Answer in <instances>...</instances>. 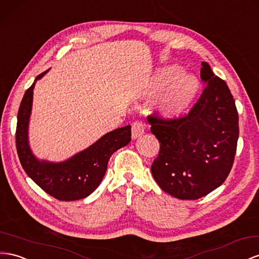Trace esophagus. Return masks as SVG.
Masks as SVG:
<instances>
[{
  "mask_svg": "<svg viewBox=\"0 0 259 259\" xmlns=\"http://www.w3.org/2000/svg\"><path fill=\"white\" fill-rule=\"evenodd\" d=\"M148 128V125H147L143 121H135L132 123V137L133 138H138L139 136H142L145 134L146 130Z\"/></svg>",
  "mask_w": 259,
  "mask_h": 259,
  "instance_id": "obj_1",
  "label": "esophagus"
}]
</instances>
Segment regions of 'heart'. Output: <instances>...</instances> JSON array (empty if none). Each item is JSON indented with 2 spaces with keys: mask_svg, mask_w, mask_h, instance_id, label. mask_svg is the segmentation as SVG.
Returning <instances> with one entry per match:
<instances>
[{
  "mask_svg": "<svg viewBox=\"0 0 259 259\" xmlns=\"http://www.w3.org/2000/svg\"><path fill=\"white\" fill-rule=\"evenodd\" d=\"M199 83L193 75L182 74L177 66H166L157 73L153 78L150 92L152 95L161 94L159 107L167 116H177L183 112L198 93Z\"/></svg>",
  "mask_w": 259,
  "mask_h": 259,
  "instance_id": "b5f03b06",
  "label": "heart"
}]
</instances>
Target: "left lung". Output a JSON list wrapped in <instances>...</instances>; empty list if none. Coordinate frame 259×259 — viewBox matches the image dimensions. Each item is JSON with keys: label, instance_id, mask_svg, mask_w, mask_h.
Listing matches in <instances>:
<instances>
[{"label": "left lung", "instance_id": "left-lung-1", "mask_svg": "<svg viewBox=\"0 0 259 259\" xmlns=\"http://www.w3.org/2000/svg\"><path fill=\"white\" fill-rule=\"evenodd\" d=\"M205 88L184 116H147L160 144L151 174L162 191L194 200L219 187L232 169L239 139V113L225 80L201 63Z\"/></svg>", "mask_w": 259, "mask_h": 259}]
</instances>
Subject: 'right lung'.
<instances>
[{
    "label": "right lung",
    "instance_id": "right-lung-1",
    "mask_svg": "<svg viewBox=\"0 0 259 259\" xmlns=\"http://www.w3.org/2000/svg\"><path fill=\"white\" fill-rule=\"evenodd\" d=\"M46 73L38 75L36 79ZM33 86L34 82L26 90L17 114L16 149L20 164L27 176L50 196L64 201L85 198L99 186L111 155L131 142V126L127 125L108 133L65 162L38 161L30 151L27 137Z\"/></svg>",
    "mask_w": 259,
    "mask_h": 259
}]
</instances>
